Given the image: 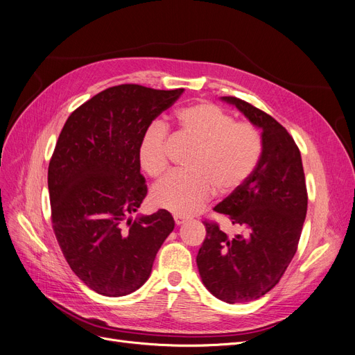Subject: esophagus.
<instances>
[{"label":"esophagus","mask_w":355,"mask_h":355,"mask_svg":"<svg viewBox=\"0 0 355 355\" xmlns=\"http://www.w3.org/2000/svg\"><path fill=\"white\" fill-rule=\"evenodd\" d=\"M173 219H175V224H176V225H182L183 223L188 221V218L183 216V215H175Z\"/></svg>","instance_id":"obj_1"}]
</instances>
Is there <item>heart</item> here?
<instances>
[{
	"label": "heart",
	"instance_id": "1",
	"mask_svg": "<svg viewBox=\"0 0 355 355\" xmlns=\"http://www.w3.org/2000/svg\"><path fill=\"white\" fill-rule=\"evenodd\" d=\"M178 134L193 148L184 157L187 172L162 179L151 192L157 208L176 215L198 212L212 198L237 192L257 171L263 136L250 121H235L231 112L212 103H196L176 112ZM139 163L148 178H159L168 166L166 132L150 127L139 147Z\"/></svg>",
	"mask_w": 355,
	"mask_h": 355
}]
</instances>
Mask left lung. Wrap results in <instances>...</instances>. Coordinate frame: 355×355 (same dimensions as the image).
Returning a JSON list of instances; mask_svg holds the SVG:
<instances>
[{
    "label": "left lung",
    "instance_id": "left-lung-1",
    "mask_svg": "<svg viewBox=\"0 0 355 355\" xmlns=\"http://www.w3.org/2000/svg\"><path fill=\"white\" fill-rule=\"evenodd\" d=\"M261 130L257 171L214 208L243 231L228 237L205 219L207 237L196 264L207 289L227 303L256 300L272 291L297 250L308 209L300 151L272 115L235 96H223Z\"/></svg>",
    "mask_w": 355,
    "mask_h": 355
}]
</instances>
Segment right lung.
<instances>
[{"mask_svg": "<svg viewBox=\"0 0 355 355\" xmlns=\"http://www.w3.org/2000/svg\"><path fill=\"white\" fill-rule=\"evenodd\" d=\"M182 92L136 83L107 88L78 107L59 134L47 172L52 225L67 264L99 295L137 291L175 228L166 209L130 215L147 195L143 134Z\"/></svg>", "mask_w": 355, "mask_h": 355, "instance_id": "1", "label": "right lung"}]
</instances>
